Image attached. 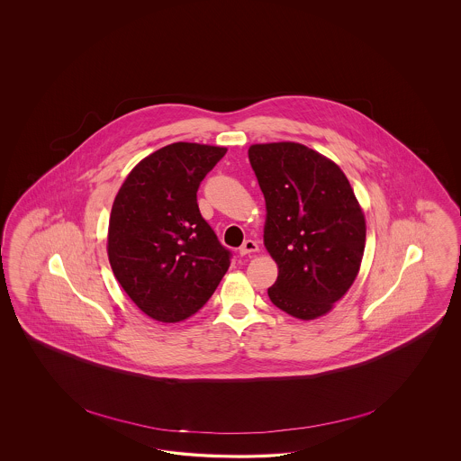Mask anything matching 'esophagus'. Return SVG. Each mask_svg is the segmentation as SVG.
<instances>
[{"label": "esophagus", "mask_w": 461, "mask_h": 461, "mask_svg": "<svg viewBox=\"0 0 461 461\" xmlns=\"http://www.w3.org/2000/svg\"><path fill=\"white\" fill-rule=\"evenodd\" d=\"M258 251V243L253 240H247L241 247H240V255H250Z\"/></svg>", "instance_id": "34e87169"}]
</instances>
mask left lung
<instances>
[{"mask_svg":"<svg viewBox=\"0 0 461 461\" xmlns=\"http://www.w3.org/2000/svg\"><path fill=\"white\" fill-rule=\"evenodd\" d=\"M249 158L266 197L264 245L279 268L268 297L293 318L318 320L360 272L362 206L339 166L303 143H253Z\"/></svg>","mask_w":461,"mask_h":461,"instance_id":"1","label":"left lung"}]
</instances>
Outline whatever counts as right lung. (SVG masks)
<instances>
[{
  "label": "right lung",
  "instance_id": "obj_1",
  "mask_svg": "<svg viewBox=\"0 0 461 461\" xmlns=\"http://www.w3.org/2000/svg\"><path fill=\"white\" fill-rule=\"evenodd\" d=\"M226 147L176 141L141 158L113 203L108 258L149 318L181 322L208 303L230 267L199 212L197 187Z\"/></svg>",
  "mask_w": 461,
  "mask_h": 461
}]
</instances>
